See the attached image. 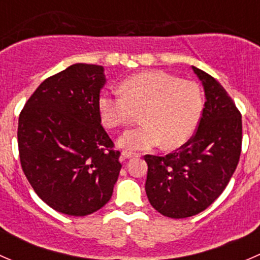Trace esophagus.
I'll return each instance as SVG.
<instances>
[{
	"instance_id": "1",
	"label": "esophagus",
	"mask_w": 260,
	"mask_h": 260,
	"mask_svg": "<svg viewBox=\"0 0 260 260\" xmlns=\"http://www.w3.org/2000/svg\"><path fill=\"white\" fill-rule=\"evenodd\" d=\"M138 156H140L138 153H133V152H129V151H123L122 152V158L123 159L135 158V157H138Z\"/></svg>"
}]
</instances>
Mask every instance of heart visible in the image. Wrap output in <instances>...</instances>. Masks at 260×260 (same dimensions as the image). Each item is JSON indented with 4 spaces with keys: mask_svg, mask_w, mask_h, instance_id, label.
I'll use <instances>...</instances> for the list:
<instances>
[{
    "mask_svg": "<svg viewBox=\"0 0 260 260\" xmlns=\"http://www.w3.org/2000/svg\"><path fill=\"white\" fill-rule=\"evenodd\" d=\"M120 94L104 93L98 109L106 127L114 129L131 123L141 112L142 125L118 140L125 151H146L162 145L175 149L190 141L204 109L201 89L195 81L179 79L161 70H148L127 78Z\"/></svg>",
    "mask_w": 260,
    "mask_h": 260,
    "instance_id": "obj_1",
    "label": "heart"
}]
</instances>
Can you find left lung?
<instances>
[{"label": "left lung", "mask_w": 260, "mask_h": 260, "mask_svg": "<svg viewBox=\"0 0 260 260\" xmlns=\"http://www.w3.org/2000/svg\"><path fill=\"white\" fill-rule=\"evenodd\" d=\"M206 102L198 131L176 152L146 154V193L159 214L172 219L193 216L225 190L242 152V114L221 84L192 67Z\"/></svg>", "instance_id": "1"}]
</instances>
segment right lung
<instances>
[{"label":"right lung","mask_w":260,"mask_h":260,"mask_svg":"<svg viewBox=\"0 0 260 260\" xmlns=\"http://www.w3.org/2000/svg\"><path fill=\"white\" fill-rule=\"evenodd\" d=\"M104 68L70 65L44 80L18 118L23 174L50 208L85 216L112 198L122 165L102 127L98 101Z\"/></svg>","instance_id":"right-lung-1"}]
</instances>
